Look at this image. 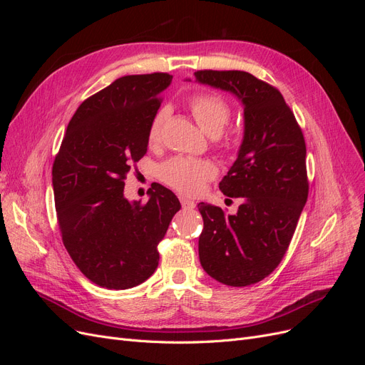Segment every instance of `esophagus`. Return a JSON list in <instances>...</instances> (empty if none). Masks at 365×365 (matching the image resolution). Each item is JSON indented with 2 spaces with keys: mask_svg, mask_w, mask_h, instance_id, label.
Instances as JSON below:
<instances>
[{
  "mask_svg": "<svg viewBox=\"0 0 365 365\" xmlns=\"http://www.w3.org/2000/svg\"><path fill=\"white\" fill-rule=\"evenodd\" d=\"M180 201H181L182 208H189V210H192V208H195V207H196L195 201L189 200V197H185V196H180Z\"/></svg>",
  "mask_w": 365,
  "mask_h": 365,
  "instance_id": "34e87169",
  "label": "esophagus"
}]
</instances>
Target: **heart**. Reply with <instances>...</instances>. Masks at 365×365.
I'll use <instances>...</instances> for the list:
<instances>
[{
  "instance_id": "obj_1",
  "label": "heart",
  "mask_w": 365,
  "mask_h": 365,
  "mask_svg": "<svg viewBox=\"0 0 365 365\" xmlns=\"http://www.w3.org/2000/svg\"><path fill=\"white\" fill-rule=\"evenodd\" d=\"M189 108L196 120L208 135L216 137L224 130L230 121V106L224 97L216 93H196L189 98ZM165 118V109L153 115L148 129L149 145H157ZM217 168L210 160H196L175 157L163 163L158 169L160 180L170 189L187 196L202 193L207 182L216 178Z\"/></svg>"
}]
</instances>
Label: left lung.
<instances>
[{"instance_id": "8db88e82", "label": "left lung", "mask_w": 365, "mask_h": 365, "mask_svg": "<svg viewBox=\"0 0 365 365\" xmlns=\"http://www.w3.org/2000/svg\"><path fill=\"white\" fill-rule=\"evenodd\" d=\"M197 82L220 88L244 105L245 132L239 155L219 189L242 197L236 215L197 204L204 219L200 260L228 286H250L279 267L307 201L306 143L277 88L247 71H195Z\"/></svg>"}]
</instances>
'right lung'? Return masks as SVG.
<instances>
[{"label":"right lung","mask_w":365,"mask_h":365,"mask_svg":"<svg viewBox=\"0 0 365 365\" xmlns=\"http://www.w3.org/2000/svg\"><path fill=\"white\" fill-rule=\"evenodd\" d=\"M172 82L168 73L123 76L81 103L53 163V192L65 248L86 279L106 289L148 280L158 244L181 204L152 184L149 201L123 196L128 173L148 152V129Z\"/></svg>","instance_id":"add662e5"}]
</instances>
